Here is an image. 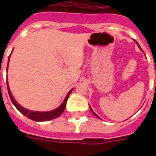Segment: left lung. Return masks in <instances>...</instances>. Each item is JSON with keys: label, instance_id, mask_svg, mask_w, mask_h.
<instances>
[{"label": "left lung", "instance_id": "8db88e82", "mask_svg": "<svg viewBox=\"0 0 156 156\" xmlns=\"http://www.w3.org/2000/svg\"><path fill=\"white\" fill-rule=\"evenodd\" d=\"M136 43H137V44H138V42H136ZM138 46H139V45H138ZM90 111H91V112H92V113L94 114V115H95V116H96V117H98V118H100V117H99V116H98L97 115H96V114H95V112H93V110H92V109H91V108H90Z\"/></svg>", "mask_w": 156, "mask_h": 156}]
</instances>
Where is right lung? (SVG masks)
<instances>
[{"label": "right lung", "instance_id": "right-lung-1", "mask_svg": "<svg viewBox=\"0 0 156 156\" xmlns=\"http://www.w3.org/2000/svg\"><path fill=\"white\" fill-rule=\"evenodd\" d=\"M10 56V55H9ZM9 65V62H8ZM7 83V82H6ZM7 88H8V92L9 95V97H10V100L12 101V103L13 104V105L16 107V108L18 109V111L20 112L21 113H23L24 116H26L27 118L32 120V121H50V120H52V119H55L56 117H58L59 116H61V114L63 113L64 110L66 108V102H67V100H68L69 95L71 93V91L73 90H69V92L68 93V95H66V99L64 100V102L62 103L61 106L58 107L57 108L53 110V111H50V112H33V111H29L27 109L23 108V107H21L18 103L16 102L13 97L12 96L10 93V90H9V88L8 83H7Z\"/></svg>", "mask_w": 156, "mask_h": 156}]
</instances>
